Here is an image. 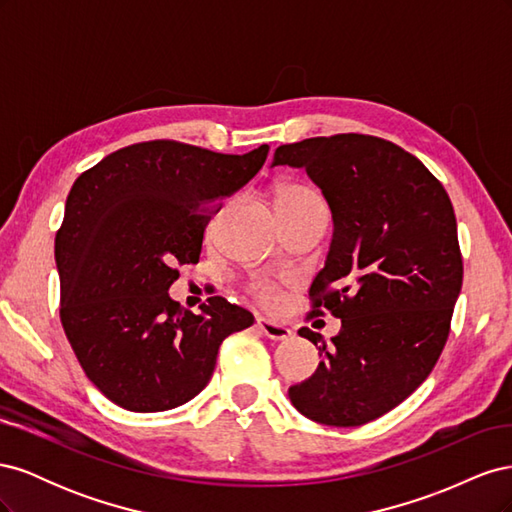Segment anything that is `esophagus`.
Listing matches in <instances>:
<instances>
[{
	"mask_svg": "<svg viewBox=\"0 0 512 512\" xmlns=\"http://www.w3.org/2000/svg\"><path fill=\"white\" fill-rule=\"evenodd\" d=\"M256 327H258L262 333H265L269 339H275V342H286V339L292 337V333H290L288 327H284V324L275 322V320H271V318H265V316H258V318H256Z\"/></svg>",
	"mask_w": 512,
	"mask_h": 512,
	"instance_id": "34e87169",
	"label": "esophagus"
}]
</instances>
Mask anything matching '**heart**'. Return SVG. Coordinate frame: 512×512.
I'll use <instances>...</instances> for the list:
<instances>
[{"instance_id": "heart-1", "label": "heart", "mask_w": 512, "mask_h": 512, "mask_svg": "<svg viewBox=\"0 0 512 512\" xmlns=\"http://www.w3.org/2000/svg\"><path fill=\"white\" fill-rule=\"evenodd\" d=\"M316 203H322L318 194H314L309 188H303V185H294V183L277 188L275 196H273L275 211H297V209L316 205ZM256 290L265 301L275 299V288L269 282H260L256 286Z\"/></svg>"}]
</instances>
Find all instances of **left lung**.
I'll return each mask as SVG.
<instances>
[{"mask_svg":"<svg viewBox=\"0 0 512 512\" xmlns=\"http://www.w3.org/2000/svg\"><path fill=\"white\" fill-rule=\"evenodd\" d=\"M273 166L303 168L329 203L333 239L309 297L312 314L342 318L333 346L299 329L322 361L290 401L322 425L369 423L423 384L446 344L463 280L451 198L378 136L305 138L277 147Z\"/></svg>","mask_w":512,"mask_h":512,"instance_id":"8db88e82","label":"left lung"}]
</instances>
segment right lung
I'll return each instance as SVG.
<instances>
[{
  "mask_svg": "<svg viewBox=\"0 0 512 512\" xmlns=\"http://www.w3.org/2000/svg\"><path fill=\"white\" fill-rule=\"evenodd\" d=\"M175 141L123 147L74 181L55 237L61 324L87 378L132 412L177 408L205 389L224 339L250 309L211 297L203 314L170 299L196 265L209 215L267 160Z\"/></svg>",
  "mask_w": 512,
  "mask_h": 512,
  "instance_id": "1",
  "label": "right lung"
}]
</instances>
